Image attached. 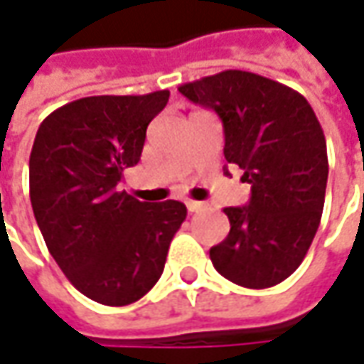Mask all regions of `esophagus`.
Returning <instances> with one entry per match:
<instances>
[{
	"label": "esophagus",
	"instance_id": "34e87169",
	"mask_svg": "<svg viewBox=\"0 0 364 364\" xmlns=\"http://www.w3.org/2000/svg\"><path fill=\"white\" fill-rule=\"evenodd\" d=\"M203 206H204L203 203H196V200H186V208H188V213H198Z\"/></svg>",
	"mask_w": 364,
	"mask_h": 364
}]
</instances>
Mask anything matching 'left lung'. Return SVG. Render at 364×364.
Returning <instances> with one entry per match:
<instances>
[{
    "mask_svg": "<svg viewBox=\"0 0 364 364\" xmlns=\"http://www.w3.org/2000/svg\"><path fill=\"white\" fill-rule=\"evenodd\" d=\"M223 121L225 160L251 184L245 206H227L231 231L210 261L237 286L263 289L300 267L320 225L328 156L314 109L300 92L245 70H223L180 85Z\"/></svg>",
    "mask_w": 364,
    "mask_h": 364,
    "instance_id": "8db88e82",
    "label": "left lung"
}]
</instances>
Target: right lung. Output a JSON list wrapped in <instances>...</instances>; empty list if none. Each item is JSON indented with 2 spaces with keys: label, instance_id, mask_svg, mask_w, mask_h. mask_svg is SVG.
Masks as SVG:
<instances>
[{
  "label": "right lung",
  "instance_id": "add662e5",
  "mask_svg": "<svg viewBox=\"0 0 364 364\" xmlns=\"http://www.w3.org/2000/svg\"><path fill=\"white\" fill-rule=\"evenodd\" d=\"M168 99L170 91L85 97L50 113L36 133V223L68 282L105 306L133 304L156 286L186 218L178 200L139 203L117 188Z\"/></svg>",
  "mask_w": 364,
  "mask_h": 364
}]
</instances>
